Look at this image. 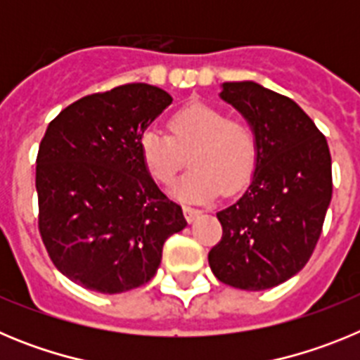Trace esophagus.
<instances>
[{
  "label": "esophagus",
  "instance_id": "esophagus-1",
  "mask_svg": "<svg viewBox=\"0 0 360 360\" xmlns=\"http://www.w3.org/2000/svg\"><path fill=\"white\" fill-rule=\"evenodd\" d=\"M200 214H202V211H200V209L191 207V205H184V216H186V219L189 221V224L191 221H195Z\"/></svg>",
  "mask_w": 360,
  "mask_h": 360
}]
</instances>
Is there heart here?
Returning <instances> with one entry per match:
<instances>
[{"label":"heart","instance_id":"heart-1","mask_svg":"<svg viewBox=\"0 0 360 360\" xmlns=\"http://www.w3.org/2000/svg\"><path fill=\"white\" fill-rule=\"evenodd\" d=\"M169 131L171 136L146 129L139 153L144 169L160 186L173 184L189 155L191 169L173 187V196L182 202H205L221 189L234 193L256 169L254 129L240 119H227L218 108L187 104L171 115Z\"/></svg>","mask_w":360,"mask_h":360}]
</instances>
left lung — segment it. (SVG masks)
I'll return each instance as SVG.
<instances>
[{
  "label": "left lung",
  "mask_w": 360,
  "mask_h": 360,
  "mask_svg": "<svg viewBox=\"0 0 360 360\" xmlns=\"http://www.w3.org/2000/svg\"><path fill=\"white\" fill-rule=\"evenodd\" d=\"M219 97L256 133L257 162L243 196L216 212L224 234L209 265L229 287L266 290L297 274L319 241L332 200L328 142L292 98L257 82H224Z\"/></svg>",
  "instance_id": "1"
}]
</instances>
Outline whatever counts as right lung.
Segmentation results:
<instances>
[{
    "mask_svg": "<svg viewBox=\"0 0 360 360\" xmlns=\"http://www.w3.org/2000/svg\"><path fill=\"white\" fill-rule=\"evenodd\" d=\"M171 103L157 86H117L65 108L41 141V240L57 270L88 290L120 294L148 283L165 240L187 225L139 153L141 135Z\"/></svg>",
    "mask_w": 360,
    "mask_h": 360,
    "instance_id": "add662e5",
    "label": "right lung"
}]
</instances>
